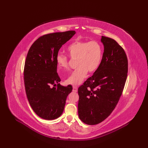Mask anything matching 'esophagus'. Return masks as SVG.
I'll list each match as a JSON object with an SVG mask.
<instances>
[{
    "label": "esophagus",
    "mask_w": 148,
    "mask_h": 148,
    "mask_svg": "<svg viewBox=\"0 0 148 148\" xmlns=\"http://www.w3.org/2000/svg\"><path fill=\"white\" fill-rule=\"evenodd\" d=\"M73 91L74 92H77L78 91V88L77 86H73Z\"/></svg>",
    "instance_id": "esophagus-1"
}]
</instances>
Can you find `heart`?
<instances>
[{
    "label": "heart",
    "mask_w": 148,
    "mask_h": 148,
    "mask_svg": "<svg viewBox=\"0 0 148 148\" xmlns=\"http://www.w3.org/2000/svg\"><path fill=\"white\" fill-rule=\"evenodd\" d=\"M69 56L77 59L75 70L66 79V83L77 86L81 84L88 73H92L99 68L102 57V48L101 44L95 41H77L71 43L67 47ZM57 68L60 71L69 70L68 58L62 54L56 57Z\"/></svg>",
    "instance_id": "b5f03b06"
}]
</instances>
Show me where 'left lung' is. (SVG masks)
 Wrapping results in <instances>:
<instances>
[{"instance_id": "8db88e82", "label": "left lung", "mask_w": 148, "mask_h": 148, "mask_svg": "<svg viewBox=\"0 0 148 148\" xmlns=\"http://www.w3.org/2000/svg\"><path fill=\"white\" fill-rule=\"evenodd\" d=\"M104 53L92 77L78 90V115L87 125L102 122L112 112L122 95L128 73V59L114 39L102 36Z\"/></svg>"}]
</instances>
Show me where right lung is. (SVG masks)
Masks as SVG:
<instances>
[{"label":"right lung","instance_id":"obj_1","mask_svg":"<svg viewBox=\"0 0 148 148\" xmlns=\"http://www.w3.org/2000/svg\"><path fill=\"white\" fill-rule=\"evenodd\" d=\"M75 33V31H68L44 35L32 44L26 56L24 69L26 96L31 108L43 119L59 117L66 97L72 91L71 85L60 84L56 60L60 47Z\"/></svg>","mask_w":148,"mask_h":148}]
</instances>
